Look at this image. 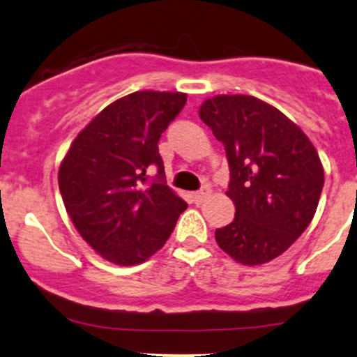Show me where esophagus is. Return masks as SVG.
Returning a JSON list of instances; mask_svg holds the SVG:
<instances>
[{
	"label": "esophagus",
	"instance_id": "esophagus-1",
	"mask_svg": "<svg viewBox=\"0 0 357 357\" xmlns=\"http://www.w3.org/2000/svg\"><path fill=\"white\" fill-rule=\"evenodd\" d=\"M210 192H211L210 188H203V190L196 191L195 195H192V198H195V203H196V204H202V203L204 202V199H206L208 196H210Z\"/></svg>",
	"mask_w": 357,
	"mask_h": 357
}]
</instances>
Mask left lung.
I'll return each instance as SVG.
<instances>
[{
    "label": "left lung",
    "mask_w": 357,
    "mask_h": 357,
    "mask_svg": "<svg viewBox=\"0 0 357 357\" xmlns=\"http://www.w3.org/2000/svg\"><path fill=\"white\" fill-rule=\"evenodd\" d=\"M199 119L223 142L235 220L215 231L218 247L241 265H261L285 252L317 210L324 167L304 130L252 96H215Z\"/></svg>",
    "instance_id": "1"
}]
</instances>
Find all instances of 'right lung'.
<instances>
[{
	"label": "right lung",
	"instance_id": "obj_1",
	"mask_svg": "<svg viewBox=\"0 0 357 357\" xmlns=\"http://www.w3.org/2000/svg\"><path fill=\"white\" fill-rule=\"evenodd\" d=\"M186 104V93L139 90L100 110L73 139L59 169L65 210L104 260L139 265L162 248L183 198L165 183L159 137ZM155 167L158 178L146 181Z\"/></svg>",
	"mask_w": 357,
	"mask_h": 357
}]
</instances>
